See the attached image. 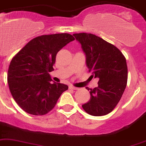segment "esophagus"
<instances>
[{
  "label": "esophagus",
  "instance_id": "obj_1",
  "mask_svg": "<svg viewBox=\"0 0 146 146\" xmlns=\"http://www.w3.org/2000/svg\"><path fill=\"white\" fill-rule=\"evenodd\" d=\"M69 88H70V89H71V90H77V89H79L78 88L74 87V86H73V85H70Z\"/></svg>",
  "mask_w": 146,
  "mask_h": 146
}]
</instances>
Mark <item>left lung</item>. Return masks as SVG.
I'll return each mask as SVG.
<instances>
[{
    "mask_svg": "<svg viewBox=\"0 0 146 146\" xmlns=\"http://www.w3.org/2000/svg\"><path fill=\"white\" fill-rule=\"evenodd\" d=\"M81 44L86 56L91 77L98 78V86L91 89L90 100L82 105L88 114L107 115L114 110L122 97L127 82L126 58L114 45L94 34H73ZM89 90V89H88Z\"/></svg>",
    "mask_w": 146,
    "mask_h": 146,
    "instance_id": "left-lung-1",
    "label": "left lung"
}]
</instances>
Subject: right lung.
<instances>
[{
	"label": "right lung",
	"mask_w": 146,
	"mask_h": 146,
	"mask_svg": "<svg viewBox=\"0 0 146 146\" xmlns=\"http://www.w3.org/2000/svg\"><path fill=\"white\" fill-rule=\"evenodd\" d=\"M71 34H55L35 37L15 54L9 64L7 82L17 104L25 112L42 115L54 107L67 85L51 82L56 54L74 40Z\"/></svg>",
	"instance_id": "right-lung-1"
}]
</instances>
